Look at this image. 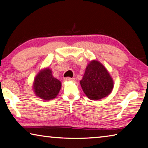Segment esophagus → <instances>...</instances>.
Instances as JSON below:
<instances>
[{
    "label": "esophagus",
    "instance_id": "1",
    "mask_svg": "<svg viewBox=\"0 0 148 148\" xmlns=\"http://www.w3.org/2000/svg\"><path fill=\"white\" fill-rule=\"evenodd\" d=\"M64 80L65 81H73V80H74V78H72V77H65Z\"/></svg>",
    "mask_w": 148,
    "mask_h": 148
}]
</instances>
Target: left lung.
Listing matches in <instances>:
<instances>
[{"label":"left lung","instance_id":"obj_1","mask_svg":"<svg viewBox=\"0 0 148 148\" xmlns=\"http://www.w3.org/2000/svg\"><path fill=\"white\" fill-rule=\"evenodd\" d=\"M80 85L87 97L95 101L108 96L113 89L114 82L103 65L92 61L86 67Z\"/></svg>","mask_w":148,"mask_h":148}]
</instances>
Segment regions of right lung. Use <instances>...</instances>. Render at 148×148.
<instances>
[{
  "mask_svg": "<svg viewBox=\"0 0 148 148\" xmlns=\"http://www.w3.org/2000/svg\"><path fill=\"white\" fill-rule=\"evenodd\" d=\"M61 87V82L53 76L51 71L49 69L40 72L35 77L33 87L35 94L42 99L56 98Z\"/></svg>",
  "mask_w": 148,
  "mask_h": 148,
  "instance_id": "add662e5",
  "label": "right lung"
}]
</instances>
